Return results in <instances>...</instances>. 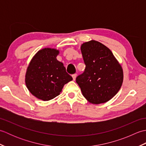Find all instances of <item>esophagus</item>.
Listing matches in <instances>:
<instances>
[{
	"mask_svg": "<svg viewBox=\"0 0 146 146\" xmlns=\"http://www.w3.org/2000/svg\"><path fill=\"white\" fill-rule=\"evenodd\" d=\"M76 76H77V75H76V74H73V75H72V77H73V80H74V81H75V80H76Z\"/></svg>",
	"mask_w": 146,
	"mask_h": 146,
	"instance_id": "1",
	"label": "esophagus"
}]
</instances>
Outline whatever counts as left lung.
Wrapping results in <instances>:
<instances>
[{"label":"left lung","mask_w":146,"mask_h":146,"mask_svg":"<svg viewBox=\"0 0 146 146\" xmlns=\"http://www.w3.org/2000/svg\"><path fill=\"white\" fill-rule=\"evenodd\" d=\"M81 51L86 68L76 82L83 97L93 104L108 102L122 85V66L107 46L95 40L83 43Z\"/></svg>","instance_id":"left-lung-1"}]
</instances>
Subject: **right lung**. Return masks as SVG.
<instances>
[{"label": "right lung", "mask_w": 146, "mask_h": 146, "mask_svg": "<svg viewBox=\"0 0 146 146\" xmlns=\"http://www.w3.org/2000/svg\"><path fill=\"white\" fill-rule=\"evenodd\" d=\"M59 52L56 49H42L34 56L27 67L26 86L40 100L48 101L57 97L64 85L73 80L63 63L57 60Z\"/></svg>", "instance_id": "add662e5"}]
</instances>
